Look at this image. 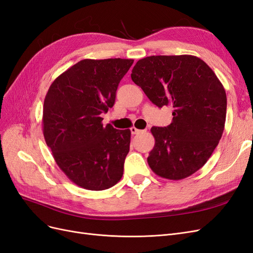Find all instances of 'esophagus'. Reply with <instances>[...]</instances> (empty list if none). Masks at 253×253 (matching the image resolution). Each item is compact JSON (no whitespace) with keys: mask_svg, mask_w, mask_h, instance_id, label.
I'll return each mask as SVG.
<instances>
[{"mask_svg":"<svg viewBox=\"0 0 253 253\" xmlns=\"http://www.w3.org/2000/svg\"><path fill=\"white\" fill-rule=\"evenodd\" d=\"M130 131L132 134H136V133H141V132H144L145 130H140V129H136L135 127H131L130 128Z\"/></svg>","mask_w":253,"mask_h":253,"instance_id":"esophagus-1","label":"esophagus"}]
</instances>
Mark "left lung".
<instances>
[{
  "label": "left lung",
  "instance_id": "1",
  "mask_svg": "<svg viewBox=\"0 0 253 253\" xmlns=\"http://www.w3.org/2000/svg\"><path fill=\"white\" fill-rule=\"evenodd\" d=\"M132 82L159 108L170 106L172 121L153 127L155 146L147 162L155 174L180 180L211 157L221 138L227 96L212 69L196 56H149L135 63Z\"/></svg>",
  "mask_w": 253,
  "mask_h": 253
}]
</instances>
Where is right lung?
I'll list each match as a JSON object with an SVG mask.
<instances>
[{"label": "right lung", "mask_w": 253, "mask_h": 253, "mask_svg": "<svg viewBox=\"0 0 253 253\" xmlns=\"http://www.w3.org/2000/svg\"><path fill=\"white\" fill-rule=\"evenodd\" d=\"M132 59H84L57 77L44 98L43 135L57 165L78 186L103 191L124 171L130 130L103 126Z\"/></svg>", "instance_id": "add662e5"}]
</instances>
